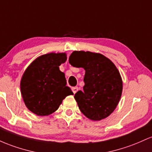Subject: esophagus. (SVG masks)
<instances>
[{"instance_id":"34e87169","label":"esophagus","mask_w":152,"mask_h":152,"mask_svg":"<svg viewBox=\"0 0 152 152\" xmlns=\"http://www.w3.org/2000/svg\"><path fill=\"white\" fill-rule=\"evenodd\" d=\"M72 92H73V93H74V94H75L78 91L79 88H78L77 87H73V88H72Z\"/></svg>"}]
</instances>
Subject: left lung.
<instances>
[{
    "label": "left lung",
    "mask_w": 152,
    "mask_h": 152,
    "mask_svg": "<svg viewBox=\"0 0 152 152\" xmlns=\"http://www.w3.org/2000/svg\"><path fill=\"white\" fill-rule=\"evenodd\" d=\"M71 59L85 70L83 92L79 90L74 96L80 111L95 121L109 116L122 94L123 81L118 69L110 59L100 53L75 51L69 62Z\"/></svg>",
    "instance_id": "1"
}]
</instances>
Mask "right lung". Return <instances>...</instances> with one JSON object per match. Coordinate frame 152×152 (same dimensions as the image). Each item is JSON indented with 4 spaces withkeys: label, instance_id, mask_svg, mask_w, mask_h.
Wrapping results in <instances>:
<instances>
[{
    "label": "right lung",
    "instance_id": "obj_1",
    "mask_svg": "<svg viewBox=\"0 0 152 152\" xmlns=\"http://www.w3.org/2000/svg\"><path fill=\"white\" fill-rule=\"evenodd\" d=\"M66 61V53L52 52L37 57L26 69L20 83L21 93L26 106L33 113L50 115L66 97L73 95L66 86L64 73L59 70Z\"/></svg>",
    "mask_w": 152,
    "mask_h": 152
}]
</instances>
